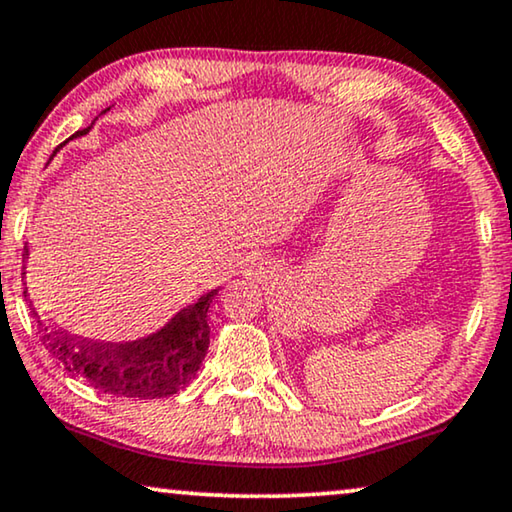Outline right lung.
Wrapping results in <instances>:
<instances>
[{
  "instance_id": "add662e5",
  "label": "right lung",
  "mask_w": 512,
  "mask_h": 512,
  "mask_svg": "<svg viewBox=\"0 0 512 512\" xmlns=\"http://www.w3.org/2000/svg\"><path fill=\"white\" fill-rule=\"evenodd\" d=\"M88 132L90 127L76 132V136ZM215 294L218 290L201 294L194 304L183 306L167 325L153 334L120 343L67 334L43 320L37 311H32V315L39 322L43 348L69 376L81 378L95 390L113 397L162 399L181 392L197 376L211 341L208 306Z\"/></svg>"
}]
</instances>
